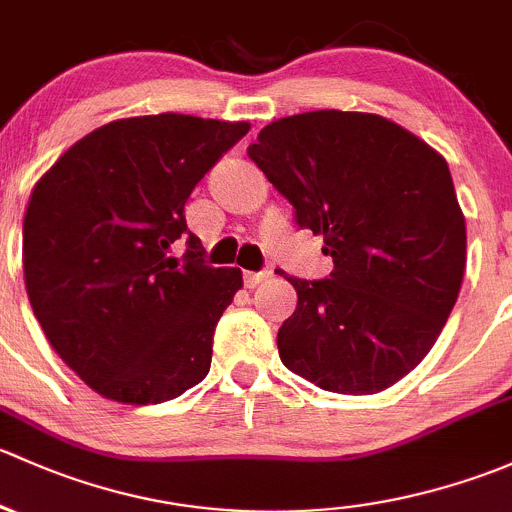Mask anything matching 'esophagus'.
<instances>
[{"instance_id": "obj_1", "label": "esophagus", "mask_w": 512, "mask_h": 512, "mask_svg": "<svg viewBox=\"0 0 512 512\" xmlns=\"http://www.w3.org/2000/svg\"><path fill=\"white\" fill-rule=\"evenodd\" d=\"M266 278H271V271H246L244 273V286L246 288H256L258 283H263Z\"/></svg>"}]
</instances>
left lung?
Instances as JSON below:
<instances>
[{
	"mask_svg": "<svg viewBox=\"0 0 512 512\" xmlns=\"http://www.w3.org/2000/svg\"><path fill=\"white\" fill-rule=\"evenodd\" d=\"M249 157L335 263L323 281L288 278L298 305L278 330L281 362L325 392L392 387L429 355L466 271L446 160L382 115L345 110L273 120Z\"/></svg>",
	"mask_w": 512,
	"mask_h": 512,
	"instance_id": "obj_1",
	"label": "left lung"
}]
</instances>
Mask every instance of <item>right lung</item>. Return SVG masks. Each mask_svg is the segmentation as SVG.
Here are the masks:
<instances>
[{
    "instance_id": "1",
    "label": "right lung",
    "mask_w": 512,
    "mask_h": 512,
    "mask_svg": "<svg viewBox=\"0 0 512 512\" xmlns=\"http://www.w3.org/2000/svg\"><path fill=\"white\" fill-rule=\"evenodd\" d=\"M251 125L160 113L88 133L41 175L24 214V283L59 357L120 404L170 402L212 365L239 268L204 266L187 231L197 182Z\"/></svg>"
}]
</instances>
